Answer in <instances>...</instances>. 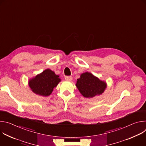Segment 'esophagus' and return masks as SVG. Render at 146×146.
Wrapping results in <instances>:
<instances>
[{
  "label": "esophagus",
  "mask_w": 146,
  "mask_h": 146,
  "mask_svg": "<svg viewBox=\"0 0 146 146\" xmlns=\"http://www.w3.org/2000/svg\"><path fill=\"white\" fill-rule=\"evenodd\" d=\"M65 79L67 81H71L72 80V76H65Z\"/></svg>",
  "instance_id": "1"
}]
</instances>
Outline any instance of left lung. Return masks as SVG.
Instances as JSON below:
<instances>
[{
    "instance_id": "1",
    "label": "left lung",
    "mask_w": 146,
    "mask_h": 146,
    "mask_svg": "<svg viewBox=\"0 0 146 146\" xmlns=\"http://www.w3.org/2000/svg\"><path fill=\"white\" fill-rule=\"evenodd\" d=\"M76 85L80 93L86 98L100 95L106 88V82L88 72L82 73L80 78L77 79Z\"/></svg>"
}]
</instances>
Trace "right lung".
Returning <instances> with one entry per match:
<instances>
[{"mask_svg": "<svg viewBox=\"0 0 146 146\" xmlns=\"http://www.w3.org/2000/svg\"><path fill=\"white\" fill-rule=\"evenodd\" d=\"M59 77L50 69H46L31 80L29 86L34 93L47 96L52 93L54 88L60 81Z\"/></svg>", "mask_w": 146, "mask_h": 146, "instance_id": "obj_1", "label": "right lung"}]
</instances>
